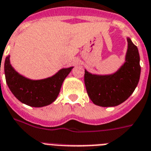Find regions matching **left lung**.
<instances>
[{"label": "left lung", "mask_w": 151, "mask_h": 151, "mask_svg": "<svg viewBox=\"0 0 151 151\" xmlns=\"http://www.w3.org/2000/svg\"><path fill=\"white\" fill-rule=\"evenodd\" d=\"M127 42L126 62L116 73L110 75H95L85 70L84 84L88 96L95 105L101 107L120 105L137 88L141 70L139 52L129 38Z\"/></svg>", "instance_id": "left-lung-1"}]
</instances>
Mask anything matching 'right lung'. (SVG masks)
<instances>
[{"instance_id": "right-lung-1", "label": "right lung", "mask_w": 151, "mask_h": 151, "mask_svg": "<svg viewBox=\"0 0 151 151\" xmlns=\"http://www.w3.org/2000/svg\"><path fill=\"white\" fill-rule=\"evenodd\" d=\"M72 68H63L50 78L35 81L15 71L10 63V56L4 61V73L8 88L16 99L32 107H43L53 102Z\"/></svg>"}]
</instances>
